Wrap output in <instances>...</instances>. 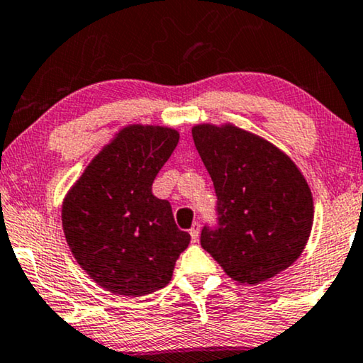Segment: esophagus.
Returning a JSON list of instances; mask_svg holds the SVG:
<instances>
[{
	"label": "esophagus",
	"instance_id": "34e87169",
	"mask_svg": "<svg viewBox=\"0 0 363 363\" xmlns=\"http://www.w3.org/2000/svg\"><path fill=\"white\" fill-rule=\"evenodd\" d=\"M199 224H197V222H196V224L194 225H192V229L189 230L191 232V239H192V242H197V240H199Z\"/></svg>",
	"mask_w": 363,
	"mask_h": 363
}]
</instances>
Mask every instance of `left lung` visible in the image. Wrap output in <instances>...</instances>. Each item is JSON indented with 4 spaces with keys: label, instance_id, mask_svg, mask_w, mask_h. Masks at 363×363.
Returning <instances> with one entry per match:
<instances>
[{
    "label": "left lung",
    "instance_id": "8db88e82",
    "mask_svg": "<svg viewBox=\"0 0 363 363\" xmlns=\"http://www.w3.org/2000/svg\"><path fill=\"white\" fill-rule=\"evenodd\" d=\"M192 138L217 197L214 224L202 227V249L245 284L264 282L296 262L313 219L311 189L296 164L234 125H196Z\"/></svg>",
    "mask_w": 363,
    "mask_h": 363
}]
</instances>
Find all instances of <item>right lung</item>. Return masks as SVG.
<instances>
[{"instance_id":"right-lung-1","label":"right lung","mask_w":363,"mask_h":363,"mask_svg":"<svg viewBox=\"0 0 363 363\" xmlns=\"http://www.w3.org/2000/svg\"><path fill=\"white\" fill-rule=\"evenodd\" d=\"M179 143L174 129L129 125L96 156L62 204V229L77 264L101 287L141 297L166 287L191 235L169 201L152 194Z\"/></svg>"}]
</instances>
